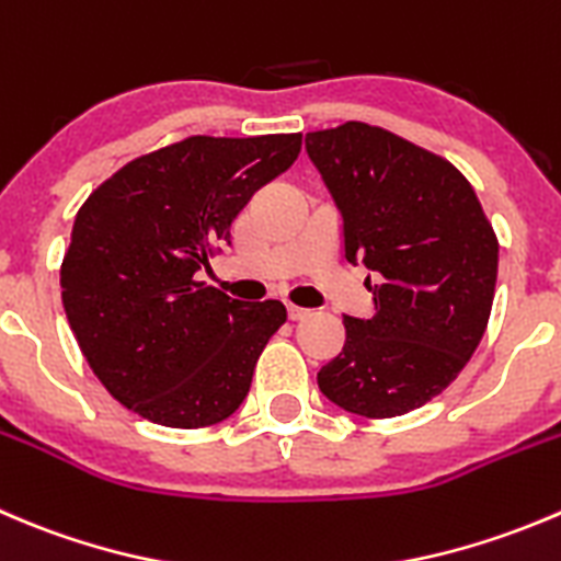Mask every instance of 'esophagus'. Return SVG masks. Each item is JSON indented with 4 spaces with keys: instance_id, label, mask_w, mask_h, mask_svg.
Returning a JSON list of instances; mask_svg holds the SVG:
<instances>
[{
    "instance_id": "34e87169",
    "label": "esophagus",
    "mask_w": 561,
    "mask_h": 561,
    "mask_svg": "<svg viewBox=\"0 0 561 561\" xmlns=\"http://www.w3.org/2000/svg\"><path fill=\"white\" fill-rule=\"evenodd\" d=\"M307 314H309V309L296 307V304H287V318H290V320H304Z\"/></svg>"
}]
</instances>
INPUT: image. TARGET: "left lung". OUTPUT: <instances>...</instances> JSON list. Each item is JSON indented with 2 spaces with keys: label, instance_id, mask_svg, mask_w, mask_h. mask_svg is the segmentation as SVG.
<instances>
[{
  "label": "left lung",
  "instance_id": "8db88e82",
  "mask_svg": "<svg viewBox=\"0 0 561 561\" xmlns=\"http://www.w3.org/2000/svg\"><path fill=\"white\" fill-rule=\"evenodd\" d=\"M342 214L345 260L373 271L375 314H345V345L318 373L331 402L402 416L442 394L491 318L499 238L458 167L367 123L307 134Z\"/></svg>",
  "mask_w": 561,
  "mask_h": 561
}]
</instances>
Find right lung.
Here are the masks:
<instances>
[{
    "label": "right lung",
    "instance_id": "obj_1",
    "mask_svg": "<svg viewBox=\"0 0 561 561\" xmlns=\"http://www.w3.org/2000/svg\"><path fill=\"white\" fill-rule=\"evenodd\" d=\"M301 153V134L188 136L128 161L79 208L59 268L70 331L114 400L164 427L238 411L287 320L197 279L252 194Z\"/></svg>",
    "mask_w": 561,
    "mask_h": 561
}]
</instances>
